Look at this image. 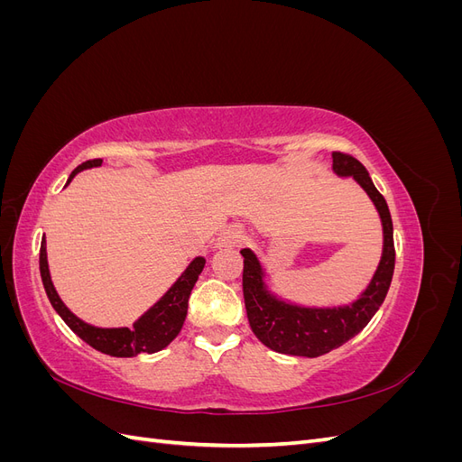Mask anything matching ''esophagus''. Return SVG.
<instances>
[{"label": "esophagus", "instance_id": "obj_1", "mask_svg": "<svg viewBox=\"0 0 462 462\" xmlns=\"http://www.w3.org/2000/svg\"><path fill=\"white\" fill-rule=\"evenodd\" d=\"M243 241V231L239 227H227L219 235V246H236Z\"/></svg>", "mask_w": 462, "mask_h": 462}]
</instances>
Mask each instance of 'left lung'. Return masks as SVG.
Instances as JSON below:
<instances>
[{"mask_svg": "<svg viewBox=\"0 0 462 462\" xmlns=\"http://www.w3.org/2000/svg\"><path fill=\"white\" fill-rule=\"evenodd\" d=\"M333 170L337 175H353L358 185L368 192L375 204L383 226V254L368 289L351 306L343 309H300L283 300H277L263 289V272L260 262L243 248V292L246 316L256 337L272 351L292 356H319L341 346L365 329L372 316L380 309L395 270L393 221L385 199L372 183V179L351 153L333 152Z\"/></svg>", "mask_w": 462, "mask_h": 462, "instance_id": "obj_1", "label": "left lung"}]
</instances>
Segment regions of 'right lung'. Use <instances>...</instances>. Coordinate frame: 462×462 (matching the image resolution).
I'll return each mask as SVG.
<instances>
[{"instance_id":"add662e5","label":"right lung","mask_w":462,"mask_h":462,"mask_svg":"<svg viewBox=\"0 0 462 462\" xmlns=\"http://www.w3.org/2000/svg\"><path fill=\"white\" fill-rule=\"evenodd\" d=\"M102 165V160H88L80 163L77 170L69 177L71 180L79 171L87 170V167ZM67 180V183H69ZM204 258H194L190 262L185 273L177 279V283L165 292V295L152 306V309L136 321L134 328H119V329H102L85 324L79 319L67 306L61 302L60 295L55 292L50 270H48V254H46V241L42 239L40 245V275L42 283H44L46 295L51 306L58 312L65 324L71 328L79 337L88 343L96 351H100L109 356H136V355H152L162 351L163 346L170 345L183 328L187 309H189V297L190 291L197 283L200 272L204 270Z\"/></svg>"}]
</instances>
